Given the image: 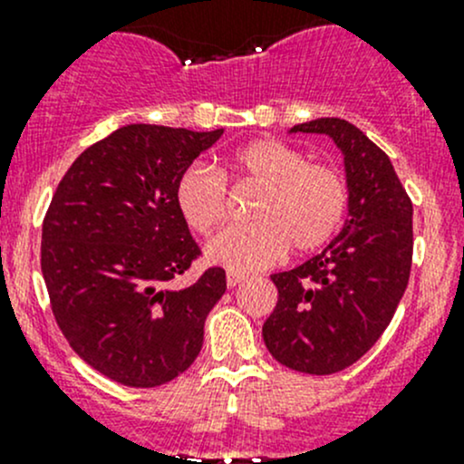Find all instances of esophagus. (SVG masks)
Masks as SVG:
<instances>
[{"label": "esophagus", "mask_w": 464, "mask_h": 464, "mask_svg": "<svg viewBox=\"0 0 464 464\" xmlns=\"http://www.w3.org/2000/svg\"><path fill=\"white\" fill-rule=\"evenodd\" d=\"M246 280V276L237 274V271H228L227 274V287H237V285H242Z\"/></svg>", "instance_id": "esophagus-1"}]
</instances>
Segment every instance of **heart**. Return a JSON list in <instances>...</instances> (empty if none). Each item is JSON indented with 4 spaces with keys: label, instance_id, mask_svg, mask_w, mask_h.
<instances>
[{
    "label": "heart",
    "instance_id": "heart-1",
    "mask_svg": "<svg viewBox=\"0 0 464 464\" xmlns=\"http://www.w3.org/2000/svg\"><path fill=\"white\" fill-rule=\"evenodd\" d=\"M242 181L262 188L251 208L254 224L231 227L206 245L213 265L231 271L271 266L287 254H312L332 240L348 208V184L336 168L307 161V154L278 139H260L231 154ZM175 202L198 233H210L227 218V181L193 166L179 177Z\"/></svg>",
    "mask_w": 464,
    "mask_h": 464
}]
</instances>
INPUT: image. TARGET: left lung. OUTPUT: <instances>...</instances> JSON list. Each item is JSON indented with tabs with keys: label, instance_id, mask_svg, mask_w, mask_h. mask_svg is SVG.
Returning <instances> with one entry per match:
<instances>
[{
	"label": "left lung",
	"instance_id": "left-lung-1",
	"mask_svg": "<svg viewBox=\"0 0 464 464\" xmlns=\"http://www.w3.org/2000/svg\"><path fill=\"white\" fill-rule=\"evenodd\" d=\"M343 154L348 213L339 236L296 269L271 276L278 303L262 325L276 362L307 375L353 366L400 305L413 258V204L383 150L343 119L294 125Z\"/></svg>",
	"mask_w": 464,
	"mask_h": 464
}]
</instances>
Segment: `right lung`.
I'll list each match as a JSON object with an SVG mask.
<instances>
[{
  "label": "right lung",
  "mask_w": 464,
  "mask_h": 464,
  "mask_svg": "<svg viewBox=\"0 0 464 464\" xmlns=\"http://www.w3.org/2000/svg\"><path fill=\"white\" fill-rule=\"evenodd\" d=\"M224 130L132 123L87 148L58 184L42 227V276L69 345L123 386L152 388L198 359L204 321L227 292L175 202L179 177Z\"/></svg>",
  "instance_id": "obj_1"
}]
</instances>
